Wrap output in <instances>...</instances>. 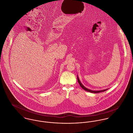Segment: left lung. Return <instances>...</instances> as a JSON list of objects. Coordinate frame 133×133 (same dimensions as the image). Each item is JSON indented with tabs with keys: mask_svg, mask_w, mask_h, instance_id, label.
<instances>
[{
	"mask_svg": "<svg viewBox=\"0 0 133 133\" xmlns=\"http://www.w3.org/2000/svg\"><path fill=\"white\" fill-rule=\"evenodd\" d=\"M77 81H78V83H79L80 86L82 87V88L84 90H85V91H87V92H92V93H99V92H101L106 91V90H108V89H105V90H100V91H92V90H90V89H89L85 88V87L82 84V82H81L79 79V77H78V75H77Z\"/></svg>",
	"mask_w": 133,
	"mask_h": 133,
	"instance_id": "obj_1",
	"label": "left lung"
}]
</instances>
